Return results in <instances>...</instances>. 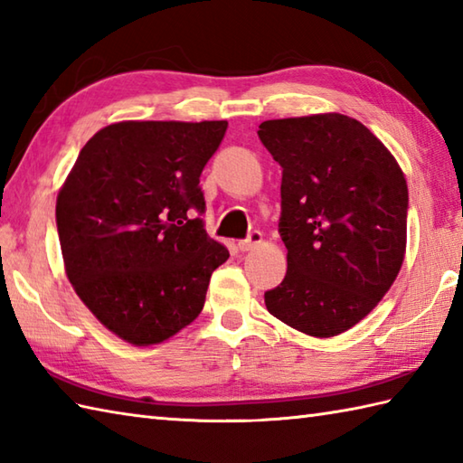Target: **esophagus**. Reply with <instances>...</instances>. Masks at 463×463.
<instances>
[{
	"instance_id": "34e87169",
	"label": "esophagus",
	"mask_w": 463,
	"mask_h": 463,
	"mask_svg": "<svg viewBox=\"0 0 463 463\" xmlns=\"http://www.w3.org/2000/svg\"><path fill=\"white\" fill-rule=\"evenodd\" d=\"M260 241H262L260 231H252V232L249 234V239H244V241L239 242V250H241V252H247V250H250L252 247H257V244H260Z\"/></svg>"
}]
</instances>
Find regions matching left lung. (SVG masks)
<instances>
[{
    "label": "left lung",
    "mask_w": 463,
    "mask_h": 463,
    "mask_svg": "<svg viewBox=\"0 0 463 463\" xmlns=\"http://www.w3.org/2000/svg\"><path fill=\"white\" fill-rule=\"evenodd\" d=\"M259 137L282 166L288 250L287 277L264 304L308 336H336L368 317L404 262V173L368 127L340 113L264 121Z\"/></svg>",
    "instance_id": "obj_1"
}]
</instances>
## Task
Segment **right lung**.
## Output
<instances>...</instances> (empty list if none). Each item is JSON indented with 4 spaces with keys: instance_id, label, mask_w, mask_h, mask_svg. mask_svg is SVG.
<instances>
[{
    "instance_id": "add662e5",
    "label": "right lung",
    "mask_w": 463,
    "mask_h": 463,
    "mask_svg": "<svg viewBox=\"0 0 463 463\" xmlns=\"http://www.w3.org/2000/svg\"><path fill=\"white\" fill-rule=\"evenodd\" d=\"M226 127L107 125L85 143L57 194L69 282L107 330L135 346L189 326L204 307L213 270L229 259L204 231L199 186Z\"/></svg>"
}]
</instances>
